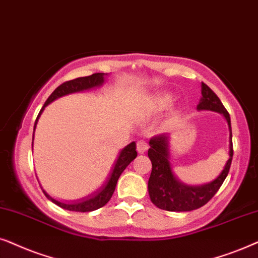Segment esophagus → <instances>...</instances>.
Here are the masks:
<instances>
[{
  "label": "esophagus",
  "mask_w": 258,
  "mask_h": 258,
  "mask_svg": "<svg viewBox=\"0 0 258 258\" xmlns=\"http://www.w3.org/2000/svg\"><path fill=\"white\" fill-rule=\"evenodd\" d=\"M147 149H149V145H147L145 140H139V142L137 143V151H138L139 153H145Z\"/></svg>",
  "instance_id": "34e87169"
}]
</instances>
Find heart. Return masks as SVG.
I'll list each match as a JSON object with an SVG mask.
<instances>
[{
	"mask_svg": "<svg viewBox=\"0 0 258 258\" xmlns=\"http://www.w3.org/2000/svg\"><path fill=\"white\" fill-rule=\"evenodd\" d=\"M174 101L173 94L171 93H161L157 97H154L152 100L150 101L149 106H147V111L151 114H157V113H161L166 108H169L172 102Z\"/></svg>",
	"mask_w": 258,
	"mask_h": 258,
	"instance_id": "heart-1",
	"label": "heart"
}]
</instances>
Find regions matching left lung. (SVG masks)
I'll return each instance as SVG.
<instances>
[{
    "label": "left lung",
    "mask_w": 258,
    "mask_h": 258,
    "mask_svg": "<svg viewBox=\"0 0 258 258\" xmlns=\"http://www.w3.org/2000/svg\"><path fill=\"white\" fill-rule=\"evenodd\" d=\"M198 111H214L224 115L229 125V159L221 174L211 183L186 185L176 178L170 163V136L160 135L150 140L149 158L152 161V172L149 179L151 202L166 211H191L202 208L216 195L228 176L232 160V133L230 114L212 89L202 82V98Z\"/></svg>",
    "instance_id": "obj_1"
}]
</instances>
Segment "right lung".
Wrapping results in <instances>:
<instances>
[{
	"label": "right lung",
	"instance_id": "1",
	"mask_svg": "<svg viewBox=\"0 0 258 258\" xmlns=\"http://www.w3.org/2000/svg\"><path fill=\"white\" fill-rule=\"evenodd\" d=\"M107 74L105 73H95L89 75V77H82V78H77L74 80H70L63 82L62 85H60L55 91L49 95V98L47 99V101L44 102L43 107L41 108V111L37 115V118L35 120V123H34V131L36 128V123L37 120H39L41 113L43 112V109L46 106H48L50 102H53L56 99H59L61 97H64L67 94H72V93H78V92H82V91H87V89L94 88V87H99L105 82V77ZM33 140H34V133H33ZM137 157V151H136V143L132 142L131 144L123 147V149L120 151L118 158H116L114 166L109 173V176L107 178V180L102 184L101 187H99V190H97L94 194L87 196V197L78 199V201L71 202V203H64V202H60L54 199L53 197H50L49 195L47 194L46 191L43 190V194L46 195V197L49 199V201L53 202L54 204H56L57 207L64 209V210H70V211H75V212H89V211H94L97 209H100L104 207L105 204L108 203V201L111 199L113 192L115 190L116 183H118V179L120 177V174L123 172V170L126 169L127 165H128L131 161L135 159Z\"/></svg>",
	"mask_w": 258,
	"mask_h": 258
}]
</instances>
